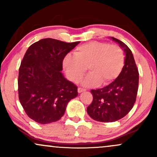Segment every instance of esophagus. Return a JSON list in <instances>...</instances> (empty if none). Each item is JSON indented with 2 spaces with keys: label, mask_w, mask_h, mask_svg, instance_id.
<instances>
[{
  "label": "esophagus",
  "mask_w": 157,
  "mask_h": 157,
  "mask_svg": "<svg viewBox=\"0 0 157 157\" xmlns=\"http://www.w3.org/2000/svg\"><path fill=\"white\" fill-rule=\"evenodd\" d=\"M77 91H78V93H81V92H82V91H86V89H82V88H78Z\"/></svg>",
  "instance_id": "1"
}]
</instances>
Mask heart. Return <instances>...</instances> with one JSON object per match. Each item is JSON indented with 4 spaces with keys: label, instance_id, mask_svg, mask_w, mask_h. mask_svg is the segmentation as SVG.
<instances>
[{
    "label": "heart",
    "instance_id": "1",
    "mask_svg": "<svg viewBox=\"0 0 157 157\" xmlns=\"http://www.w3.org/2000/svg\"><path fill=\"white\" fill-rule=\"evenodd\" d=\"M124 63V52L117 45L91 41L78 46L74 55H66L63 66L68 78L74 82L82 79L88 67L90 73L82 84L92 86L100 82L102 85L113 82L121 73Z\"/></svg>",
    "mask_w": 157,
    "mask_h": 157
}]
</instances>
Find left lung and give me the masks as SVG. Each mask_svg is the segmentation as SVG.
Here are the masks:
<instances>
[{"mask_svg":"<svg viewBox=\"0 0 157 157\" xmlns=\"http://www.w3.org/2000/svg\"><path fill=\"white\" fill-rule=\"evenodd\" d=\"M124 49L125 65L117 78L105 87L91 90L93 100L87 113L96 121L115 122L123 118L136 102L139 71L131 49L120 40L112 37Z\"/></svg>","mask_w":157,"mask_h":157,"instance_id":"8db88e82","label":"left lung"}]
</instances>
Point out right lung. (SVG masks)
I'll return each mask as SVG.
<instances>
[{
	"instance_id": "obj_1",
	"label": "right lung",
	"mask_w": 157,
	"mask_h": 157,
	"mask_svg": "<svg viewBox=\"0 0 157 157\" xmlns=\"http://www.w3.org/2000/svg\"><path fill=\"white\" fill-rule=\"evenodd\" d=\"M80 42L46 38L32 44L19 68L18 97L29 118L40 124L59 120L77 87L63 76V61Z\"/></svg>"
}]
</instances>
